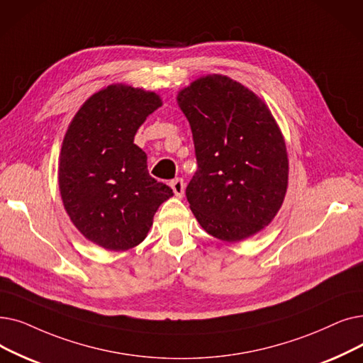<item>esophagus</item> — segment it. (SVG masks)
I'll return each instance as SVG.
<instances>
[{"label":"esophagus","instance_id":"obj_1","mask_svg":"<svg viewBox=\"0 0 363 363\" xmlns=\"http://www.w3.org/2000/svg\"><path fill=\"white\" fill-rule=\"evenodd\" d=\"M170 186H172V190H173V193H175V196L177 197H182L184 196V191H185V184H184V179H181V178H177V179H173L172 182H170Z\"/></svg>","mask_w":363,"mask_h":363}]
</instances>
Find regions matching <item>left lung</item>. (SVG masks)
Segmentation results:
<instances>
[{
	"mask_svg": "<svg viewBox=\"0 0 363 363\" xmlns=\"http://www.w3.org/2000/svg\"><path fill=\"white\" fill-rule=\"evenodd\" d=\"M191 125L197 172L185 194L203 230L240 242L269 225L288 188L285 139L254 91L219 74L178 93Z\"/></svg>",
	"mask_w": 363,
	"mask_h": 363,
	"instance_id": "obj_1",
	"label": "left lung"
}]
</instances>
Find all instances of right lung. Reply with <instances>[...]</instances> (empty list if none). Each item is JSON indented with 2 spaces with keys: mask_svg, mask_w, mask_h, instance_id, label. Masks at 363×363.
I'll return each mask as SVG.
<instances>
[{
  "mask_svg": "<svg viewBox=\"0 0 363 363\" xmlns=\"http://www.w3.org/2000/svg\"><path fill=\"white\" fill-rule=\"evenodd\" d=\"M162 106L154 91L108 86L78 109L59 157V190L72 224L108 250L143 242L154 213L173 196L150 177L147 154L133 144L147 117Z\"/></svg>",
  "mask_w": 363,
  "mask_h": 363,
  "instance_id": "right-lung-1",
  "label": "right lung"
}]
</instances>
